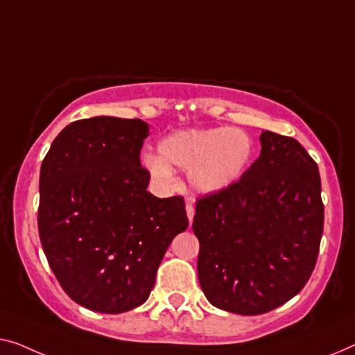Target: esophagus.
Returning <instances> with one entry per match:
<instances>
[{"label": "esophagus", "mask_w": 355, "mask_h": 355, "mask_svg": "<svg viewBox=\"0 0 355 355\" xmlns=\"http://www.w3.org/2000/svg\"><path fill=\"white\" fill-rule=\"evenodd\" d=\"M187 215H188V220H189V225L193 223V218H194V207H193V204L189 202H187Z\"/></svg>", "instance_id": "esophagus-1"}]
</instances>
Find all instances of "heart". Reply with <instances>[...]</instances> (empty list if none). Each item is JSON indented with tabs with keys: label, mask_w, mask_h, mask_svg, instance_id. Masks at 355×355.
<instances>
[{
	"label": "heart",
	"mask_w": 355,
	"mask_h": 355,
	"mask_svg": "<svg viewBox=\"0 0 355 355\" xmlns=\"http://www.w3.org/2000/svg\"><path fill=\"white\" fill-rule=\"evenodd\" d=\"M159 156L146 155L151 178L167 184L173 168L188 171V182L200 194H218L244 175L253 155L252 137L234 127L183 129L168 134L157 145Z\"/></svg>",
	"instance_id": "b5f03b06"
}]
</instances>
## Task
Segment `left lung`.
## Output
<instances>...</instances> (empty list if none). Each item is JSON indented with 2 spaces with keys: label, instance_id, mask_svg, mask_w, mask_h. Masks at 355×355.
<instances>
[{
  "label": "left lung",
  "instance_id": "obj_1",
  "mask_svg": "<svg viewBox=\"0 0 355 355\" xmlns=\"http://www.w3.org/2000/svg\"><path fill=\"white\" fill-rule=\"evenodd\" d=\"M260 157L231 188L196 202L200 288L215 308L258 315L301 292L324 232L320 175L292 137L263 130Z\"/></svg>",
  "mask_w": 355,
  "mask_h": 355
}]
</instances>
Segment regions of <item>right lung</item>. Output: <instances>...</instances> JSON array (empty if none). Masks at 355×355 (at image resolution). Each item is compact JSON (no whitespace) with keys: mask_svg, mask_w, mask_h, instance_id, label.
<instances>
[{"mask_svg":"<svg viewBox=\"0 0 355 355\" xmlns=\"http://www.w3.org/2000/svg\"><path fill=\"white\" fill-rule=\"evenodd\" d=\"M148 135L141 119L75 121L41 164L42 250L65 293L95 313L144 304L168 245L188 228L183 198L146 191L140 150Z\"/></svg>","mask_w":355,"mask_h":355,"instance_id":"right-lung-1","label":"right lung"}]
</instances>
